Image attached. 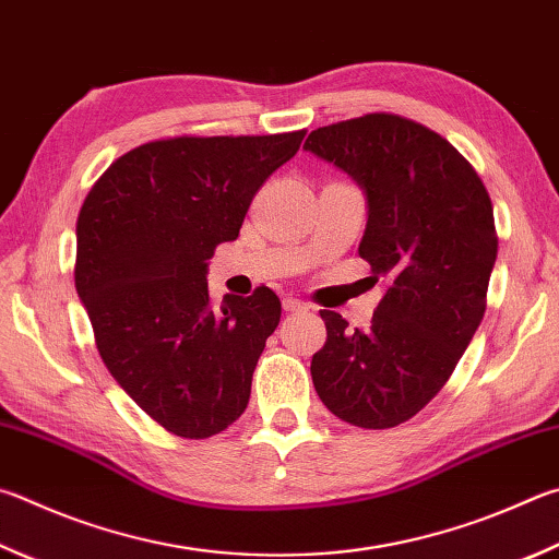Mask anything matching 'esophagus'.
<instances>
[{
    "instance_id": "1",
    "label": "esophagus",
    "mask_w": 559,
    "mask_h": 559,
    "mask_svg": "<svg viewBox=\"0 0 559 559\" xmlns=\"http://www.w3.org/2000/svg\"><path fill=\"white\" fill-rule=\"evenodd\" d=\"M283 310H288V312H306V310H310V306H308L306 300H298V298L288 296V298H283Z\"/></svg>"
}]
</instances>
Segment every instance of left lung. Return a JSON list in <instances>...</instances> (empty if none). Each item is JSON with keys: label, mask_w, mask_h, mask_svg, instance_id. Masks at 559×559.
<instances>
[{"label": "left lung", "mask_w": 559, "mask_h": 559, "mask_svg": "<svg viewBox=\"0 0 559 559\" xmlns=\"http://www.w3.org/2000/svg\"><path fill=\"white\" fill-rule=\"evenodd\" d=\"M302 148L364 190L359 257L389 281L369 330L320 310L328 342L312 354L314 391L344 423L395 428L440 393L484 318L499 251L491 198L448 139L399 115L320 127Z\"/></svg>", "instance_id": "obj_1"}]
</instances>
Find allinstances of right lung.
Wrapping results in <instances>:
<instances>
[{"instance_id":"obj_1","label":"right lung","mask_w":559,"mask_h":559,"mask_svg":"<svg viewBox=\"0 0 559 559\" xmlns=\"http://www.w3.org/2000/svg\"><path fill=\"white\" fill-rule=\"evenodd\" d=\"M302 136L148 141L119 156L80 207L75 288L99 357L178 438H212L247 408L281 300L261 286L212 308L207 261L239 237L253 195Z\"/></svg>"}]
</instances>
